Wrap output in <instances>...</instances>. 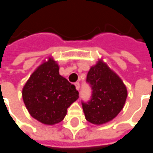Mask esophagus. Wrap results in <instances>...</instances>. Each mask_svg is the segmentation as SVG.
<instances>
[{
    "instance_id": "obj_1",
    "label": "esophagus",
    "mask_w": 153,
    "mask_h": 153,
    "mask_svg": "<svg viewBox=\"0 0 153 153\" xmlns=\"http://www.w3.org/2000/svg\"><path fill=\"white\" fill-rule=\"evenodd\" d=\"M74 85H75V88H76V90L77 91H79V83H75L74 84Z\"/></svg>"
}]
</instances>
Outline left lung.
<instances>
[{"instance_id": "8db88e82", "label": "left lung", "mask_w": 153, "mask_h": 153, "mask_svg": "<svg viewBox=\"0 0 153 153\" xmlns=\"http://www.w3.org/2000/svg\"><path fill=\"white\" fill-rule=\"evenodd\" d=\"M86 81L92 96L90 102H82L85 119L97 125L112 121L123 109L128 96L124 82L102 59L90 68Z\"/></svg>"}]
</instances>
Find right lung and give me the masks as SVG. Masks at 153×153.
<instances>
[{
  "label": "right lung",
  "instance_id": "obj_1",
  "mask_svg": "<svg viewBox=\"0 0 153 153\" xmlns=\"http://www.w3.org/2000/svg\"><path fill=\"white\" fill-rule=\"evenodd\" d=\"M22 97L31 117L46 125L60 123L79 98L75 86L59 74L52 56L44 61L25 83Z\"/></svg>",
  "mask_w": 153,
  "mask_h": 153
}]
</instances>
